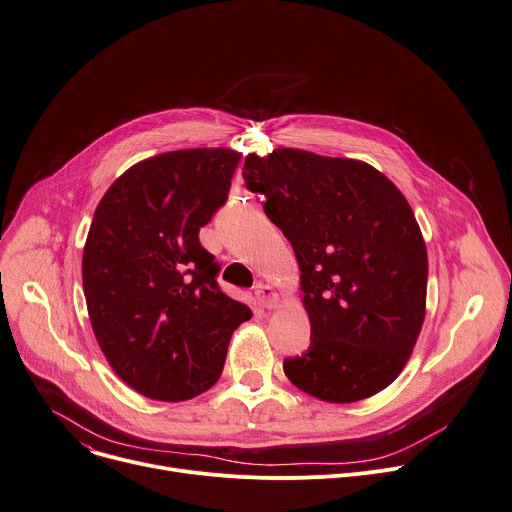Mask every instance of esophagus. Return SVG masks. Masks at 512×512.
Wrapping results in <instances>:
<instances>
[{
    "label": "esophagus",
    "instance_id": "obj_1",
    "mask_svg": "<svg viewBox=\"0 0 512 512\" xmlns=\"http://www.w3.org/2000/svg\"><path fill=\"white\" fill-rule=\"evenodd\" d=\"M255 296L259 300V304L267 310H273V308H277V304H280V294H277L269 284H257Z\"/></svg>",
    "mask_w": 512,
    "mask_h": 512
}]
</instances>
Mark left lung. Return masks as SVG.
<instances>
[{
    "label": "left lung",
    "instance_id": "left-lung-1",
    "mask_svg": "<svg viewBox=\"0 0 512 512\" xmlns=\"http://www.w3.org/2000/svg\"><path fill=\"white\" fill-rule=\"evenodd\" d=\"M243 177L290 241L310 347L284 361L288 380L333 404L388 388L408 363L427 312L429 259L402 192L359 159L302 149L249 155Z\"/></svg>",
    "mask_w": 512,
    "mask_h": 512
}]
</instances>
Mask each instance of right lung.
<instances>
[{
  "label": "right lung",
  "instance_id": "add662e5",
  "mask_svg": "<svg viewBox=\"0 0 512 512\" xmlns=\"http://www.w3.org/2000/svg\"><path fill=\"white\" fill-rule=\"evenodd\" d=\"M241 153L181 149L126 169L83 247V294L98 345L138 394L183 402L212 388L247 304L218 290L198 232L224 204Z\"/></svg>",
  "mask_w": 512,
  "mask_h": 512
}]
</instances>
